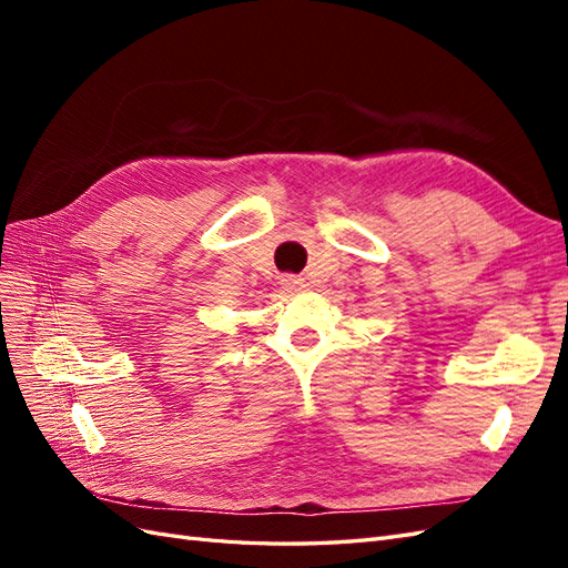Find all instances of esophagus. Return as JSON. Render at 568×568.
<instances>
[{"label": "esophagus", "instance_id": "1", "mask_svg": "<svg viewBox=\"0 0 568 568\" xmlns=\"http://www.w3.org/2000/svg\"><path fill=\"white\" fill-rule=\"evenodd\" d=\"M282 288L286 291V294H298V291H305V280H301V277H294V274H284L282 277Z\"/></svg>", "mask_w": 568, "mask_h": 568}]
</instances>
